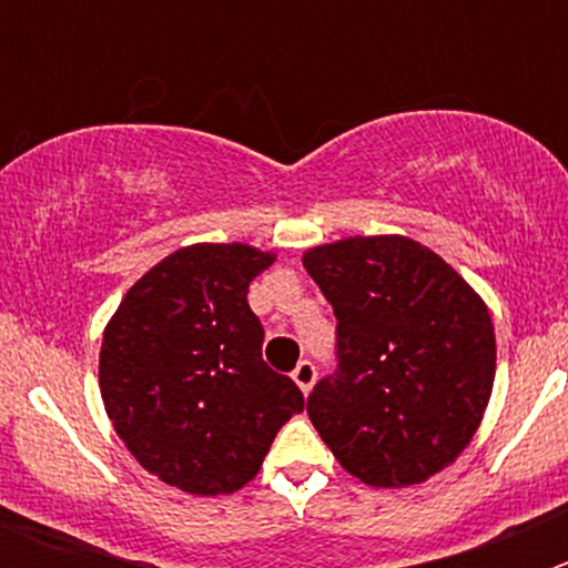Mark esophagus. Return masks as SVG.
Instances as JSON below:
<instances>
[{"label": "esophagus", "instance_id": "obj_1", "mask_svg": "<svg viewBox=\"0 0 568 568\" xmlns=\"http://www.w3.org/2000/svg\"><path fill=\"white\" fill-rule=\"evenodd\" d=\"M315 378H318V373H315L313 361H301V364L293 369V381L301 386V393H304V395H310Z\"/></svg>", "mask_w": 568, "mask_h": 568}]
</instances>
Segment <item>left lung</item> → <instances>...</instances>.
<instances>
[{
  "label": "left lung",
  "instance_id": "obj_1",
  "mask_svg": "<svg viewBox=\"0 0 568 568\" xmlns=\"http://www.w3.org/2000/svg\"><path fill=\"white\" fill-rule=\"evenodd\" d=\"M301 261L338 318V369L315 384L310 420L361 484H424L469 446L491 398L484 298L406 235H349Z\"/></svg>",
  "mask_w": 568,
  "mask_h": 568
}]
</instances>
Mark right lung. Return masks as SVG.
<instances>
[{"label": "right lung", "instance_id": "obj_1", "mask_svg": "<svg viewBox=\"0 0 568 568\" xmlns=\"http://www.w3.org/2000/svg\"><path fill=\"white\" fill-rule=\"evenodd\" d=\"M275 261L250 244H190L150 267L108 321L99 389L139 464L187 495H230L258 475L275 433L304 409L261 358L247 287Z\"/></svg>", "mask_w": 568, "mask_h": 568}]
</instances>
